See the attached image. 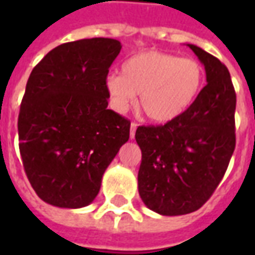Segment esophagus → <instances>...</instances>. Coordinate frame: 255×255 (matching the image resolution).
Here are the masks:
<instances>
[{"label": "esophagus", "mask_w": 255, "mask_h": 255, "mask_svg": "<svg viewBox=\"0 0 255 255\" xmlns=\"http://www.w3.org/2000/svg\"><path fill=\"white\" fill-rule=\"evenodd\" d=\"M136 127H138V124H136V123H131V129H129V136H131V139L135 138V131H136Z\"/></svg>", "instance_id": "obj_1"}]
</instances>
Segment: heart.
<instances>
[{"label": "heart", "mask_w": 255, "mask_h": 255, "mask_svg": "<svg viewBox=\"0 0 255 255\" xmlns=\"http://www.w3.org/2000/svg\"><path fill=\"white\" fill-rule=\"evenodd\" d=\"M205 69L195 58L147 50L124 61L122 75L109 73L105 90L112 108L124 113L135 102L147 119L171 122L187 111L201 93Z\"/></svg>", "instance_id": "obj_1"}]
</instances>
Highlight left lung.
<instances>
[{
    "label": "left lung",
    "mask_w": 255,
    "mask_h": 255,
    "mask_svg": "<svg viewBox=\"0 0 255 255\" xmlns=\"http://www.w3.org/2000/svg\"><path fill=\"white\" fill-rule=\"evenodd\" d=\"M205 65L208 84L187 111L164 126H140L139 195L162 216L195 212L212 197L235 150L236 94L228 68L188 45Z\"/></svg>",
    "instance_id": "8db88e82"
}]
</instances>
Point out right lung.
<instances>
[{
	"label": "right lung",
	"instance_id": "obj_1",
	"mask_svg": "<svg viewBox=\"0 0 255 255\" xmlns=\"http://www.w3.org/2000/svg\"><path fill=\"white\" fill-rule=\"evenodd\" d=\"M122 50L111 38L68 42L31 72L20 105L19 149L42 201L78 209L94 201L102 175L129 138L131 123L108 109L105 79Z\"/></svg>",
	"mask_w": 255,
	"mask_h": 255
}]
</instances>
